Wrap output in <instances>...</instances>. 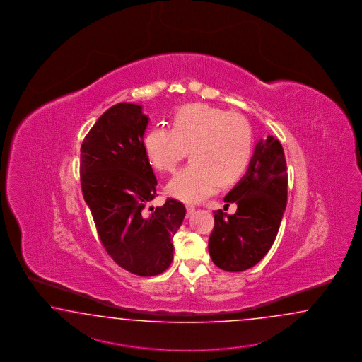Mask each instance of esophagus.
Here are the masks:
<instances>
[{"instance_id":"34e87169","label":"esophagus","mask_w":362,"mask_h":362,"mask_svg":"<svg viewBox=\"0 0 362 362\" xmlns=\"http://www.w3.org/2000/svg\"><path fill=\"white\" fill-rule=\"evenodd\" d=\"M186 208L187 216H191L192 214H194V212H195V206H189V204H188V206H186Z\"/></svg>"}]
</instances>
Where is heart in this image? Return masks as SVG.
<instances>
[{
  "label": "heart",
  "instance_id": "1",
  "mask_svg": "<svg viewBox=\"0 0 362 362\" xmlns=\"http://www.w3.org/2000/svg\"><path fill=\"white\" fill-rule=\"evenodd\" d=\"M253 130L238 113L208 104L179 107L171 129L154 127L145 137L147 159L160 173H173L187 153L192 159L167 185V192L183 202H202L218 185L237 182L253 154Z\"/></svg>",
  "mask_w": 362,
  "mask_h": 362
}]
</instances>
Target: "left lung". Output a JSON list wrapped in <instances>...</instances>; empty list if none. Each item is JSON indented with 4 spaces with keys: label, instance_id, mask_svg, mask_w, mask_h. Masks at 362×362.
I'll return each mask as SVG.
<instances>
[{
    "label": "left lung",
    "instance_id": "obj_1",
    "mask_svg": "<svg viewBox=\"0 0 362 362\" xmlns=\"http://www.w3.org/2000/svg\"><path fill=\"white\" fill-rule=\"evenodd\" d=\"M235 203V215L215 211L208 250L225 272H244L270 250L287 204V165L276 138L261 139L243 179L224 197ZM229 206V204H226Z\"/></svg>",
    "mask_w": 362,
    "mask_h": 362
}]
</instances>
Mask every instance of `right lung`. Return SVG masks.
<instances>
[{
	"label": "right lung",
	"instance_id": "obj_1",
	"mask_svg": "<svg viewBox=\"0 0 362 362\" xmlns=\"http://www.w3.org/2000/svg\"><path fill=\"white\" fill-rule=\"evenodd\" d=\"M148 117L137 104L119 103L98 118L80 148V182L98 237L113 261L132 274L154 276L173 262V237L186 206L156 196V175L144 147Z\"/></svg>",
	"mask_w": 362,
	"mask_h": 362
}]
</instances>
